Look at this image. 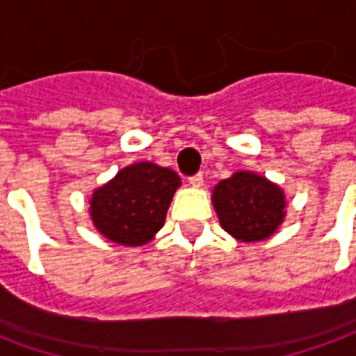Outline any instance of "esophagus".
<instances>
[{"label": "esophagus", "instance_id": "1", "mask_svg": "<svg viewBox=\"0 0 356 356\" xmlns=\"http://www.w3.org/2000/svg\"><path fill=\"white\" fill-rule=\"evenodd\" d=\"M188 183L193 186H202V183H204V175H202V173H196L193 177H188Z\"/></svg>", "mask_w": 356, "mask_h": 356}]
</instances>
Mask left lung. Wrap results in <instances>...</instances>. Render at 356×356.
Listing matches in <instances>:
<instances>
[{"instance_id": "8db88e82", "label": "left lung", "mask_w": 356, "mask_h": 356, "mask_svg": "<svg viewBox=\"0 0 356 356\" xmlns=\"http://www.w3.org/2000/svg\"><path fill=\"white\" fill-rule=\"evenodd\" d=\"M213 206L225 231L244 242L268 238L284 219V194L250 171H236L213 191Z\"/></svg>"}]
</instances>
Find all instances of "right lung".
I'll return each instance as SVG.
<instances>
[{"label":"right lung","mask_w":356,"mask_h":356,"mask_svg":"<svg viewBox=\"0 0 356 356\" xmlns=\"http://www.w3.org/2000/svg\"><path fill=\"white\" fill-rule=\"evenodd\" d=\"M181 179L170 168L152 162L133 163L91 198V219L97 231L122 246H143L165 221Z\"/></svg>","instance_id":"right-lung-1"}]
</instances>
